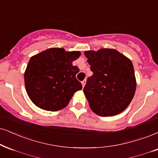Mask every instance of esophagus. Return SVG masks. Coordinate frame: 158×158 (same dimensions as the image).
Segmentation results:
<instances>
[{
    "label": "esophagus",
    "mask_w": 158,
    "mask_h": 158,
    "mask_svg": "<svg viewBox=\"0 0 158 158\" xmlns=\"http://www.w3.org/2000/svg\"><path fill=\"white\" fill-rule=\"evenodd\" d=\"M85 82H86V81H85V80H83V81H82V85H83V87H84V85H85Z\"/></svg>",
    "instance_id": "obj_1"
}]
</instances>
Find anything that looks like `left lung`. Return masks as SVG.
Segmentation results:
<instances>
[{
	"instance_id": "8db88e82",
	"label": "left lung",
	"mask_w": 158,
	"mask_h": 158,
	"mask_svg": "<svg viewBox=\"0 0 158 158\" xmlns=\"http://www.w3.org/2000/svg\"><path fill=\"white\" fill-rule=\"evenodd\" d=\"M92 76L88 77L83 92L93 112L101 116L122 113L133 100L136 81L133 64L114 49L85 51Z\"/></svg>"
}]
</instances>
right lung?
Returning a JSON list of instances; mask_svg holds the SVG:
<instances>
[{"mask_svg": "<svg viewBox=\"0 0 158 158\" xmlns=\"http://www.w3.org/2000/svg\"><path fill=\"white\" fill-rule=\"evenodd\" d=\"M80 56L79 51L66 52L55 48L31 58L24 75L25 85L29 98L36 106L57 111L65 108L74 93L82 89L76 79L79 68L73 65Z\"/></svg>", "mask_w": 158, "mask_h": 158, "instance_id": "1", "label": "right lung"}]
</instances>
